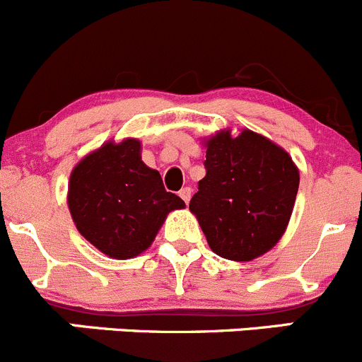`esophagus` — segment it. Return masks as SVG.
I'll return each instance as SVG.
<instances>
[{"label":"esophagus","instance_id":"obj_1","mask_svg":"<svg viewBox=\"0 0 362 362\" xmlns=\"http://www.w3.org/2000/svg\"><path fill=\"white\" fill-rule=\"evenodd\" d=\"M180 197L182 200H185V204H188L189 202V197H192V189L188 188V186H186V188H181L180 189Z\"/></svg>","mask_w":362,"mask_h":362}]
</instances>
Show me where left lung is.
I'll list each match as a JSON object with an SVG mask.
<instances>
[{
  "mask_svg": "<svg viewBox=\"0 0 362 362\" xmlns=\"http://www.w3.org/2000/svg\"><path fill=\"white\" fill-rule=\"evenodd\" d=\"M206 177L189 200L216 255L248 262L269 252L287 228L299 188L291 155L264 135L221 130L206 141Z\"/></svg>",
  "mask_w": 362,
  "mask_h": 362,
  "instance_id": "8db88e82",
  "label": "left lung"
}]
</instances>
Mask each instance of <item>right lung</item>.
<instances>
[{
    "instance_id": "obj_1",
    "label": "right lung",
    "mask_w": 362,
    "mask_h": 362,
    "mask_svg": "<svg viewBox=\"0 0 362 362\" xmlns=\"http://www.w3.org/2000/svg\"><path fill=\"white\" fill-rule=\"evenodd\" d=\"M185 202L163 188L141 158V141H109L74 167L68 209L77 230L110 259L127 260L151 246L167 214Z\"/></svg>"
}]
</instances>
